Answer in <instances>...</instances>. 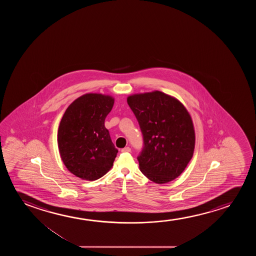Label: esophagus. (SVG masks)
<instances>
[{
	"instance_id": "obj_1",
	"label": "esophagus",
	"mask_w": 256,
	"mask_h": 256,
	"mask_svg": "<svg viewBox=\"0 0 256 256\" xmlns=\"http://www.w3.org/2000/svg\"><path fill=\"white\" fill-rule=\"evenodd\" d=\"M131 151V148L130 147L124 148H122V152H130Z\"/></svg>"
}]
</instances>
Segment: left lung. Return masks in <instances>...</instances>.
Here are the masks:
<instances>
[{
	"label": "left lung",
	"instance_id": "left-lung-1",
	"mask_svg": "<svg viewBox=\"0 0 256 256\" xmlns=\"http://www.w3.org/2000/svg\"><path fill=\"white\" fill-rule=\"evenodd\" d=\"M128 104L144 137V147L137 156L140 172L156 184L178 178L195 147L189 112L178 100L159 91L130 96Z\"/></svg>",
	"mask_w": 256,
	"mask_h": 256
}]
</instances>
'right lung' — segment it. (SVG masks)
<instances>
[{"label":"right lung","instance_id":"1","mask_svg":"<svg viewBox=\"0 0 256 256\" xmlns=\"http://www.w3.org/2000/svg\"><path fill=\"white\" fill-rule=\"evenodd\" d=\"M114 106L110 96L88 94L70 104L60 122L58 144L60 156L69 172L94 181L110 168L118 153L105 119Z\"/></svg>","mask_w":256,"mask_h":256}]
</instances>
